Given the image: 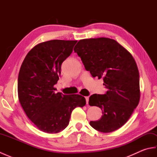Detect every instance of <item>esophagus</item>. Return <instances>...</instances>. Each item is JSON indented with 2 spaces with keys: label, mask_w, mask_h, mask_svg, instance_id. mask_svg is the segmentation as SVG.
<instances>
[{
  "label": "esophagus",
  "mask_w": 157,
  "mask_h": 157,
  "mask_svg": "<svg viewBox=\"0 0 157 157\" xmlns=\"http://www.w3.org/2000/svg\"><path fill=\"white\" fill-rule=\"evenodd\" d=\"M85 98H86V104H88V101H89V97L88 96H86L85 97Z\"/></svg>",
  "instance_id": "1"
}]
</instances>
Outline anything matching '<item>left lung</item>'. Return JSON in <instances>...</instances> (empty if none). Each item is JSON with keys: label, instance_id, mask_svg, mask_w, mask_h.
Wrapping results in <instances>:
<instances>
[{"label": "left lung", "instance_id": "8db88e82", "mask_svg": "<svg viewBox=\"0 0 157 157\" xmlns=\"http://www.w3.org/2000/svg\"><path fill=\"white\" fill-rule=\"evenodd\" d=\"M74 52L93 78H103L107 89L105 94L90 96L89 105L102 111L101 118L90 125L103 133L115 131L128 121L140 101V75L134 59L115 40L107 38L81 40Z\"/></svg>", "mask_w": 157, "mask_h": 157}]
</instances>
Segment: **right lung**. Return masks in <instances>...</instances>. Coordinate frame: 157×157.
I'll return each mask as SVG.
<instances>
[{"instance_id": "add662e5", "label": "right lung", "mask_w": 157, "mask_h": 157, "mask_svg": "<svg viewBox=\"0 0 157 157\" xmlns=\"http://www.w3.org/2000/svg\"><path fill=\"white\" fill-rule=\"evenodd\" d=\"M76 40H53L35 46L23 60L18 75V97L26 115L41 131L56 134L65 129L71 112L86 105L84 96L55 93L63 62Z\"/></svg>"}]
</instances>
